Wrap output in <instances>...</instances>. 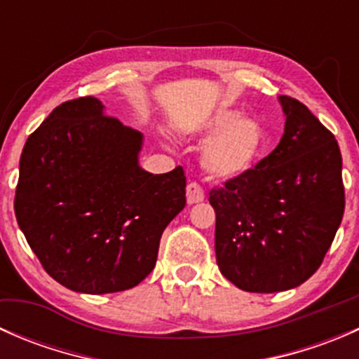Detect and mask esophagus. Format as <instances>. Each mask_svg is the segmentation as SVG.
I'll return each instance as SVG.
<instances>
[{"label":"esophagus","mask_w":359,"mask_h":359,"mask_svg":"<svg viewBox=\"0 0 359 359\" xmlns=\"http://www.w3.org/2000/svg\"><path fill=\"white\" fill-rule=\"evenodd\" d=\"M186 198H187V203H189V205L203 201V198H205L203 187L198 182H194V180H191L186 187Z\"/></svg>","instance_id":"34e87169"}]
</instances>
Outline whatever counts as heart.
<instances>
[{
  "mask_svg": "<svg viewBox=\"0 0 359 359\" xmlns=\"http://www.w3.org/2000/svg\"><path fill=\"white\" fill-rule=\"evenodd\" d=\"M206 135L217 133L203 151V166L213 177L233 179L243 175L257 163L267 135L253 118H241L234 111H220L203 125Z\"/></svg>",
  "mask_w": 359,
  "mask_h": 359,
  "instance_id": "1",
  "label": "heart"
}]
</instances>
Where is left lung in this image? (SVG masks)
I'll return each mask as SVG.
<instances>
[{"label":"left lung","mask_w":359,"mask_h":359,"mask_svg":"<svg viewBox=\"0 0 359 359\" xmlns=\"http://www.w3.org/2000/svg\"><path fill=\"white\" fill-rule=\"evenodd\" d=\"M280 100L287 121L276 149L208 198L220 273L252 293L290 290L309 280L346 206L334 133L297 99Z\"/></svg>","instance_id":"left-lung-1"}]
</instances>
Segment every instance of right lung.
I'll use <instances>...</instances> for the list:
<instances>
[{"label":"right lung","instance_id":"add662e5","mask_svg":"<svg viewBox=\"0 0 359 359\" xmlns=\"http://www.w3.org/2000/svg\"><path fill=\"white\" fill-rule=\"evenodd\" d=\"M142 135L93 97L57 106L20 156L15 217L43 269L69 290L123 292L156 266L165 227L186 206L182 166H139Z\"/></svg>","mask_w":359,"mask_h":359}]
</instances>
